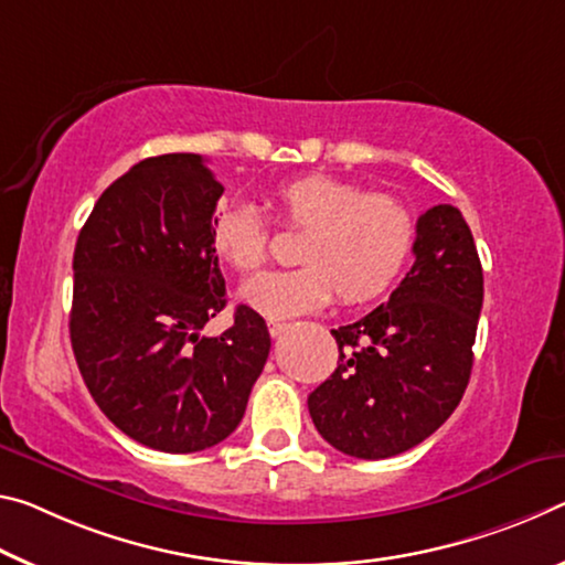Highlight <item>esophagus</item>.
Instances as JSON below:
<instances>
[{"instance_id":"34e87169","label":"esophagus","mask_w":565,"mask_h":565,"mask_svg":"<svg viewBox=\"0 0 565 565\" xmlns=\"http://www.w3.org/2000/svg\"><path fill=\"white\" fill-rule=\"evenodd\" d=\"M289 329V324H284V321H268V331H271V337H281L284 331Z\"/></svg>"}]
</instances>
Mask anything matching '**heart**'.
<instances>
[{"label":"heart","instance_id":"b5f03b06","mask_svg":"<svg viewBox=\"0 0 565 565\" xmlns=\"http://www.w3.org/2000/svg\"><path fill=\"white\" fill-rule=\"evenodd\" d=\"M268 205L281 226L301 228V266L250 279L241 297L268 319H291L337 297L364 303L397 281L415 248V216L397 195L364 193L362 185L327 173L279 183ZM211 244L231 268L256 271L268 254L262 211L248 201H223L211 226Z\"/></svg>","mask_w":565,"mask_h":565}]
</instances>
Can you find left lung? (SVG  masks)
Segmentation results:
<instances>
[{
	"label": "left lung",
	"instance_id": "8db88e82",
	"mask_svg": "<svg viewBox=\"0 0 565 565\" xmlns=\"http://www.w3.org/2000/svg\"><path fill=\"white\" fill-rule=\"evenodd\" d=\"M412 254L387 303L331 329L337 370L309 395L319 435L352 458L382 460L419 445L470 382L482 266L462 213L447 203L423 213Z\"/></svg>",
	"mask_w": 565,
	"mask_h": 565
}]
</instances>
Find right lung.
<instances>
[{"mask_svg": "<svg viewBox=\"0 0 565 565\" xmlns=\"http://www.w3.org/2000/svg\"><path fill=\"white\" fill-rule=\"evenodd\" d=\"M223 185L195 153L146 158L97 199L77 236L70 342L97 407L132 440L199 452L234 433L271 337L226 307L211 226Z\"/></svg>", "mask_w": 565, "mask_h": 565, "instance_id": "1", "label": "right lung"}]
</instances>
